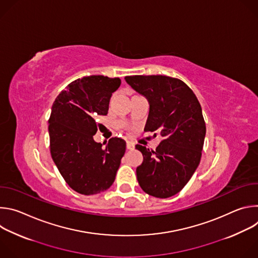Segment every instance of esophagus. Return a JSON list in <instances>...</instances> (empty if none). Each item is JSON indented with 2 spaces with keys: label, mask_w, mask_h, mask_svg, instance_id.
<instances>
[{
  "label": "esophagus",
  "mask_w": 258,
  "mask_h": 258,
  "mask_svg": "<svg viewBox=\"0 0 258 258\" xmlns=\"http://www.w3.org/2000/svg\"><path fill=\"white\" fill-rule=\"evenodd\" d=\"M126 148H127L128 150H133V149L135 148V145H134V143H132V142L127 141V142H126Z\"/></svg>",
  "instance_id": "34e87169"
}]
</instances>
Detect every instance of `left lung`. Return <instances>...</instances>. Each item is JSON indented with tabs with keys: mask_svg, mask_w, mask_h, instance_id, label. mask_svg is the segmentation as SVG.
Returning a JSON list of instances; mask_svg holds the SVG:
<instances>
[{
	"mask_svg": "<svg viewBox=\"0 0 258 258\" xmlns=\"http://www.w3.org/2000/svg\"><path fill=\"white\" fill-rule=\"evenodd\" d=\"M125 82L149 102L144 131L160 132L163 137L155 151L136 145L144 157L137 167L139 185L151 196L171 197L187 185L200 163L206 134L200 103L178 79L133 76Z\"/></svg>",
	"mask_w": 258,
	"mask_h": 258,
	"instance_id": "8db88e82",
	"label": "left lung"
}]
</instances>
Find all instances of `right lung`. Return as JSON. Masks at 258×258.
Here are the masks:
<instances>
[{
  "label": "right lung",
  "instance_id": "1",
  "mask_svg": "<svg viewBox=\"0 0 258 258\" xmlns=\"http://www.w3.org/2000/svg\"><path fill=\"white\" fill-rule=\"evenodd\" d=\"M118 78L91 76L70 83L56 98L49 119L50 151L58 170L76 192L94 195L111 187L125 152V142L94 141L98 116L120 86Z\"/></svg>",
  "mask_w": 258,
  "mask_h": 258
}]
</instances>
